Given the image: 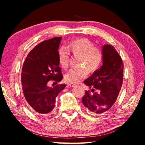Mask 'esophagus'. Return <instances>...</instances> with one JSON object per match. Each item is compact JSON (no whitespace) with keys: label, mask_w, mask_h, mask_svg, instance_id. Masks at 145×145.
Returning a JSON list of instances; mask_svg holds the SVG:
<instances>
[{"label":"esophagus","mask_w":145,"mask_h":145,"mask_svg":"<svg viewBox=\"0 0 145 145\" xmlns=\"http://www.w3.org/2000/svg\"><path fill=\"white\" fill-rule=\"evenodd\" d=\"M67 86L68 87H74L76 85L75 84H68Z\"/></svg>","instance_id":"1"}]
</instances>
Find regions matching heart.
I'll return each instance as SVG.
<instances>
[{"instance_id": "heart-1", "label": "heart", "mask_w": 145, "mask_h": 145, "mask_svg": "<svg viewBox=\"0 0 145 145\" xmlns=\"http://www.w3.org/2000/svg\"><path fill=\"white\" fill-rule=\"evenodd\" d=\"M67 48L73 55L79 56L78 65L80 67L70 70L65 75V80L68 82L78 83L88 75L99 69L104 59L102 50L99 46H94L91 41L87 38H80L72 40L68 43ZM70 54L65 48H60L58 51V61L61 67L67 68L69 65Z\"/></svg>"}]
</instances>
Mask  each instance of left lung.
Here are the masks:
<instances>
[{
  "instance_id": "8db88e82",
  "label": "left lung",
  "mask_w": 145,
  "mask_h": 145,
  "mask_svg": "<svg viewBox=\"0 0 145 145\" xmlns=\"http://www.w3.org/2000/svg\"><path fill=\"white\" fill-rule=\"evenodd\" d=\"M102 52L103 65L84 81L91 92L86 91L82 102L91 114L104 113L111 109L123 79V63L116 49L112 45H105Z\"/></svg>"
}]
</instances>
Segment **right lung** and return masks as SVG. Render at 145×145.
<instances>
[{
    "instance_id": "obj_1",
    "label": "right lung",
    "mask_w": 145,
    "mask_h": 145,
    "mask_svg": "<svg viewBox=\"0 0 145 145\" xmlns=\"http://www.w3.org/2000/svg\"><path fill=\"white\" fill-rule=\"evenodd\" d=\"M62 38L56 37L36 45L25 58L22 70L24 97L33 112L43 115L53 111L56 98L65 84L48 86L49 80L59 82L63 75L58 61V48Z\"/></svg>"
}]
</instances>
